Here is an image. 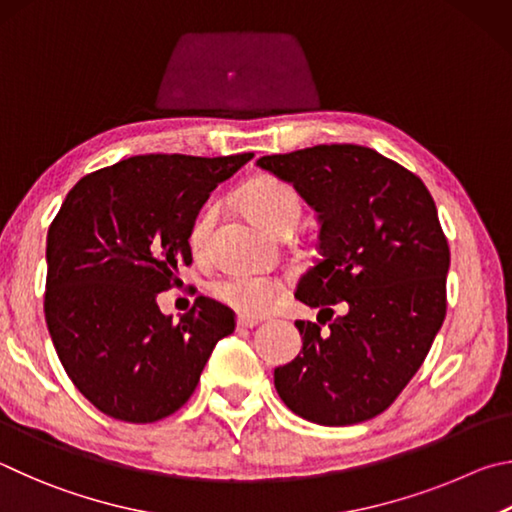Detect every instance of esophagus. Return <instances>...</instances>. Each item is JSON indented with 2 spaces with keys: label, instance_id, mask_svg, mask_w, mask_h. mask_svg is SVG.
<instances>
[{
  "label": "esophagus",
  "instance_id": "esophagus-1",
  "mask_svg": "<svg viewBox=\"0 0 512 512\" xmlns=\"http://www.w3.org/2000/svg\"><path fill=\"white\" fill-rule=\"evenodd\" d=\"M236 326H238V328H254V326H258V319H254V317H245V315H240V317L236 319Z\"/></svg>",
  "mask_w": 512,
  "mask_h": 512
}]
</instances>
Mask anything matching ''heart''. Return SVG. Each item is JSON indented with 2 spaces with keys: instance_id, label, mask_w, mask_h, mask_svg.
I'll return each instance as SVG.
<instances>
[{
  "instance_id": "obj_1",
  "label": "heart",
  "mask_w": 512,
  "mask_h": 512,
  "mask_svg": "<svg viewBox=\"0 0 512 512\" xmlns=\"http://www.w3.org/2000/svg\"><path fill=\"white\" fill-rule=\"evenodd\" d=\"M240 202L245 204L251 218L261 222L267 231L281 233L283 229H294L301 220V197L294 191V186L276 177H258L249 182L240 191ZM215 215H218V206L209 204L206 209L197 215V220L191 229V249L195 254H202L206 242H209V233L213 229ZM211 292L215 299L227 303L240 315H265L267 310L276 306L281 297V283L265 274H227L211 285Z\"/></svg>"
}]
</instances>
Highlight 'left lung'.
<instances>
[{"instance_id":"1","label":"left lung","mask_w":512,"mask_h":512,"mask_svg":"<svg viewBox=\"0 0 512 512\" xmlns=\"http://www.w3.org/2000/svg\"><path fill=\"white\" fill-rule=\"evenodd\" d=\"M256 164L297 188L321 224V258L294 292L319 324H294L303 348L274 369V387L310 423H364L400 396L443 326L450 247L436 204L423 179L353 143ZM337 302L347 312L333 320Z\"/></svg>"}]
</instances>
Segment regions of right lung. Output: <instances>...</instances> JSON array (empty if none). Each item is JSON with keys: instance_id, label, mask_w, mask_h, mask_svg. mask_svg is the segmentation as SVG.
I'll return each mask as SVG.
<instances>
[{"instance_id": "1", "label": "right lung", "mask_w": 512, "mask_h": 512, "mask_svg": "<svg viewBox=\"0 0 512 512\" xmlns=\"http://www.w3.org/2000/svg\"><path fill=\"white\" fill-rule=\"evenodd\" d=\"M251 157L139 155L67 193L47 233L44 317L71 382L105 416L175 414L236 328L233 310L206 297L173 324L157 294L193 263L188 236L213 188Z\"/></svg>"}]
</instances>
